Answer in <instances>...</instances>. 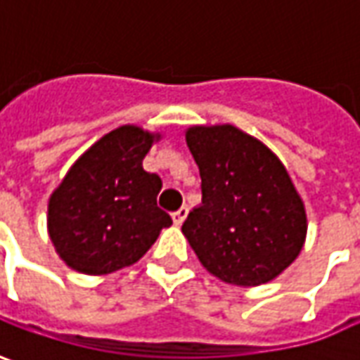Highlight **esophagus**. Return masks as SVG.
<instances>
[{
  "label": "esophagus",
  "mask_w": 360,
  "mask_h": 360,
  "mask_svg": "<svg viewBox=\"0 0 360 360\" xmlns=\"http://www.w3.org/2000/svg\"><path fill=\"white\" fill-rule=\"evenodd\" d=\"M186 216H188V208L176 210L174 214H172V219H174L176 226H182V221H184V219H186Z\"/></svg>",
  "instance_id": "1"
}]
</instances>
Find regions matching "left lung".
<instances>
[{"instance_id": "1", "label": "left lung", "mask_w": 360, "mask_h": 360, "mask_svg": "<svg viewBox=\"0 0 360 360\" xmlns=\"http://www.w3.org/2000/svg\"><path fill=\"white\" fill-rule=\"evenodd\" d=\"M186 144L202 178V204L182 224L212 276L231 285L271 281L307 236L305 206L285 166L264 142L231 124L192 127Z\"/></svg>"}]
</instances>
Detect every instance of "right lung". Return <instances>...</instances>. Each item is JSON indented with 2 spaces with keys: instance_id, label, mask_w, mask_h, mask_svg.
I'll use <instances>...</instances> for the list:
<instances>
[{
  "instance_id": "obj_1",
  "label": "right lung",
  "mask_w": 360,
  "mask_h": 360,
  "mask_svg": "<svg viewBox=\"0 0 360 360\" xmlns=\"http://www.w3.org/2000/svg\"><path fill=\"white\" fill-rule=\"evenodd\" d=\"M160 134L124 124L95 142L51 194L47 230L65 264L105 276L139 262L172 218L158 208V174L142 168Z\"/></svg>"
}]
</instances>
